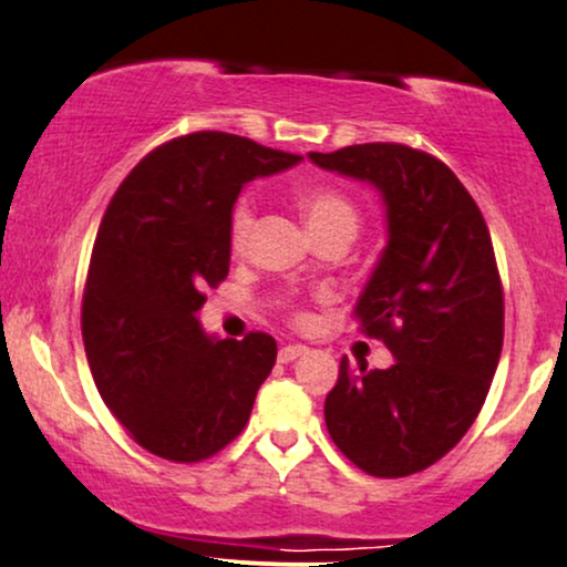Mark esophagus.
Returning <instances> with one entry per match:
<instances>
[{"mask_svg":"<svg viewBox=\"0 0 567 567\" xmlns=\"http://www.w3.org/2000/svg\"><path fill=\"white\" fill-rule=\"evenodd\" d=\"M301 354H307V347H301V343H289V347H284L278 351V362L281 364H289L293 359H299Z\"/></svg>","mask_w":567,"mask_h":567,"instance_id":"34e87169","label":"esophagus"}]
</instances>
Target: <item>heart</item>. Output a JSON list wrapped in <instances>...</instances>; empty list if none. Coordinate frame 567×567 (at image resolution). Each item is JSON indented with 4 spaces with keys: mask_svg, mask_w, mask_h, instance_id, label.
Returning <instances> with one entry per match:
<instances>
[{
    "mask_svg": "<svg viewBox=\"0 0 567 567\" xmlns=\"http://www.w3.org/2000/svg\"><path fill=\"white\" fill-rule=\"evenodd\" d=\"M299 208L305 213L307 224H310V231L315 237H320V234H328V231L357 234V226H359L357 205L351 203L343 193H338V189H330V187L305 189V193L299 195ZM252 224H255L252 197H239L229 220V239L234 249H241L247 245Z\"/></svg>",
    "mask_w": 567,
    "mask_h": 567,
    "instance_id": "1",
    "label": "heart"
}]
</instances>
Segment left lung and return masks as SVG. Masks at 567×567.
<instances>
[{"mask_svg":"<svg viewBox=\"0 0 567 567\" xmlns=\"http://www.w3.org/2000/svg\"><path fill=\"white\" fill-rule=\"evenodd\" d=\"M382 193L388 245L357 301L359 330L395 357L388 370L341 359L326 399L330 437L354 466L399 480L458 445L503 351L505 301L489 229L443 161L401 143L310 153Z\"/></svg>","mask_w":567,"mask_h":567,"instance_id":"obj_1","label":"left lung"}]
</instances>
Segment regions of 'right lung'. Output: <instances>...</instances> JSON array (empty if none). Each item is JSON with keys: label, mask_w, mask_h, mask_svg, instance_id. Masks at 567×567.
Masks as SVG:
<instances>
[{"label": "right lung", "mask_w": 567, "mask_h": 567, "mask_svg": "<svg viewBox=\"0 0 567 567\" xmlns=\"http://www.w3.org/2000/svg\"><path fill=\"white\" fill-rule=\"evenodd\" d=\"M297 161L229 132H193L151 151L109 203L83 291L85 357L109 411L158 458L224 451L274 370V336L213 341L195 312L229 276L241 185Z\"/></svg>", "instance_id": "right-lung-1"}]
</instances>
